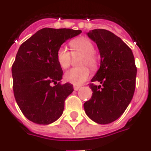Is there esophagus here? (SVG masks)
Returning <instances> with one entry per match:
<instances>
[{"mask_svg": "<svg viewBox=\"0 0 151 151\" xmlns=\"http://www.w3.org/2000/svg\"><path fill=\"white\" fill-rule=\"evenodd\" d=\"M80 88H81V86H77V85H74V86H73V89H74V91H78Z\"/></svg>", "mask_w": 151, "mask_h": 151, "instance_id": "obj_1", "label": "esophagus"}]
</instances>
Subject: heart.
I'll return each mask as SVG.
<instances>
[{
  "label": "heart",
  "instance_id": "heart-1",
  "mask_svg": "<svg viewBox=\"0 0 151 151\" xmlns=\"http://www.w3.org/2000/svg\"><path fill=\"white\" fill-rule=\"evenodd\" d=\"M70 46L73 51L83 53L80 64L84 66L69 70L65 73L64 78L67 81L74 85H80L86 81L90 76V69L85 65H88L91 69H95L98 66L95 45L88 38L80 37L70 42ZM56 60L61 68L67 69L71 63L70 52L64 46L59 47L56 51Z\"/></svg>",
  "mask_w": 151,
  "mask_h": 151
}]
</instances>
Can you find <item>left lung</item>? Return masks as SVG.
Wrapping results in <instances>:
<instances>
[{
    "instance_id": "left-lung-1",
    "label": "left lung",
    "mask_w": 151,
    "mask_h": 151,
    "mask_svg": "<svg viewBox=\"0 0 151 151\" xmlns=\"http://www.w3.org/2000/svg\"><path fill=\"white\" fill-rule=\"evenodd\" d=\"M88 37L97 44L101 66L89 84L93 93L84 104L87 116L99 124H108L122 116L133 99L137 67L132 50L115 34L105 29H94Z\"/></svg>"
}]
</instances>
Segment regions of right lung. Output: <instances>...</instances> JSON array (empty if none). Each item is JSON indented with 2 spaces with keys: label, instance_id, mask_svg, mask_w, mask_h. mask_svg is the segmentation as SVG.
<instances>
[{
  "label": "right lung",
  "instance_id": "right-lung-1",
  "mask_svg": "<svg viewBox=\"0 0 151 151\" xmlns=\"http://www.w3.org/2000/svg\"><path fill=\"white\" fill-rule=\"evenodd\" d=\"M80 33L81 30L44 28L18 49L12 68L13 91L18 107L32 122L50 124L63 114L65 99L73 88L69 83H60L63 70L56 51Z\"/></svg>",
  "mask_w": 151,
  "mask_h": 151
}]
</instances>
